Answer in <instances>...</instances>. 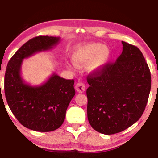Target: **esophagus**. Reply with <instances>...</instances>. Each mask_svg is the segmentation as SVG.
<instances>
[{
    "label": "esophagus",
    "mask_w": 158,
    "mask_h": 158,
    "mask_svg": "<svg viewBox=\"0 0 158 158\" xmlns=\"http://www.w3.org/2000/svg\"><path fill=\"white\" fill-rule=\"evenodd\" d=\"M75 89L78 93H84L85 91V85L81 82H78L76 85Z\"/></svg>",
    "instance_id": "34e87169"
}]
</instances>
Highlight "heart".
Here are the masks:
<instances>
[{"instance_id":"b5f03b06","label":"heart","mask_w":158,"mask_h":158,"mask_svg":"<svg viewBox=\"0 0 158 158\" xmlns=\"http://www.w3.org/2000/svg\"><path fill=\"white\" fill-rule=\"evenodd\" d=\"M71 57L77 65L81 66L89 63V68L91 71H98L107 63L110 57V51L101 44H87L77 47Z\"/></svg>"}]
</instances>
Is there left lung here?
Masks as SVG:
<instances>
[{
  "mask_svg": "<svg viewBox=\"0 0 158 158\" xmlns=\"http://www.w3.org/2000/svg\"><path fill=\"white\" fill-rule=\"evenodd\" d=\"M123 52L87 77V118L106 135L123 131L143 114L151 89L148 65L139 49L122 41Z\"/></svg>",
  "mask_w": 158,
  "mask_h": 158,
  "instance_id": "8db88e82",
  "label": "left lung"
}]
</instances>
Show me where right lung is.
Returning a JSON list of instances; mask_svg holds the SVG:
<instances>
[{
  "label": "right lung",
  "mask_w": 158,
  "mask_h": 158,
  "mask_svg": "<svg viewBox=\"0 0 158 158\" xmlns=\"http://www.w3.org/2000/svg\"><path fill=\"white\" fill-rule=\"evenodd\" d=\"M60 41V37L40 35L29 40L12 56L8 63L4 90L8 105L24 127L39 132L59 128L75 95L74 81L53 73L42 85L32 86L21 76L24 59L37 52L49 51Z\"/></svg>",
  "instance_id": "obj_1"
}]
</instances>
